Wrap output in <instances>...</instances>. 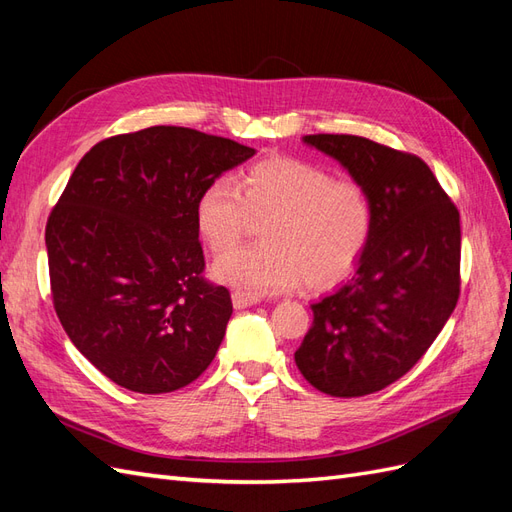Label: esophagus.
<instances>
[{"mask_svg":"<svg viewBox=\"0 0 512 512\" xmlns=\"http://www.w3.org/2000/svg\"><path fill=\"white\" fill-rule=\"evenodd\" d=\"M231 300H233L235 309H246V307H253V305L259 303L257 296H248V294H242V292H233Z\"/></svg>","mask_w":512,"mask_h":512,"instance_id":"esophagus-1","label":"esophagus"}]
</instances>
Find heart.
<instances>
[{"mask_svg": "<svg viewBox=\"0 0 512 512\" xmlns=\"http://www.w3.org/2000/svg\"><path fill=\"white\" fill-rule=\"evenodd\" d=\"M196 229L225 253L264 222V244L238 248L212 266L214 279L248 296L290 292L298 283L324 290L359 264L372 233L370 194L355 179H333L324 166L268 157L207 183L196 199Z\"/></svg>", "mask_w": 512, "mask_h": 512, "instance_id": "b5f03b06", "label": "heart"}]
</instances>
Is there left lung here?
<instances>
[{
	"instance_id": "left-lung-1",
	"label": "left lung",
	"mask_w": 512,
	"mask_h": 512,
	"mask_svg": "<svg viewBox=\"0 0 512 512\" xmlns=\"http://www.w3.org/2000/svg\"><path fill=\"white\" fill-rule=\"evenodd\" d=\"M368 190L372 233L352 277L311 303L294 361L335 398L381 391L424 357L452 316L461 268V218L415 155L361 136H305Z\"/></svg>"
}]
</instances>
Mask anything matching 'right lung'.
<instances>
[{"label": "right lung", "mask_w": 512, "mask_h": 512, "mask_svg": "<svg viewBox=\"0 0 512 512\" xmlns=\"http://www.w3.org/2000/svg\"><path fill=\"white\" fill-rule=\"evenodd\" d=\"M255 149L157 125L101 140L45 229L54 307L73 346L112 383L168 393L214 361L233 313L207 283L196 199Z\"/></svg>", "instance_id": "1"}]
</instances>
